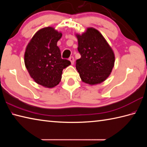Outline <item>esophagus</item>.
Listing matches in <instances>:
<instances>
[{
  "instance_id": "esophagus-1",
  "label": "esophagus",
  "mask_w": 147,
  "mask_h": 147,
  "mask_svg": "<svg viewBox=\"0 0 147 147\" xmlns=\"http://www.w3.org/2000/svg\"><path fill=\"white\" fill-rule=\"evenodd\" d=\"M69 60L71 62V64H74V57H73V56H71V57H69Z\"/></svg>"
}]
</instances>
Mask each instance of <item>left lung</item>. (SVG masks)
<instances>
[{
	"mask_svg": "<svg viewBox=\"0 0 147 147\" xmlns=\"http://www.w3.org/2000/svg\"><path fill=\"white\" fill-rule=\"evenodd\" d=\"M76 36L81 57L76 61V67L80 78L90 85L103 82L114 65L115 57L111 47L102 34L93 28Z\"/></svg>",
	"mask_w": 147,
	"mask_h": 147,
	"instance_id": "obj_1",
	"label": "left lung"
}]
</instances>
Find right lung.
Wrapping results in <instances>:
<instances>
[{
	"mask_svg": "<svg viewBox=\"0 0 147 147\" xmlns=\"http://www.w3.org/2000/svg\"><path fill=\"white\" fill-rule=\"evenodd\" d=\"M62 33L52 27L38 31L28 45L24 54V64L34 81L47 88L59 83L62 70L71 64L67 59L61 58L57 46Z\"/></svg>",
	"mask_w": 147,
	"mask_h": 147,
	"instance_id": "obj_1",
	"label": "right lung"
}]
</instances>
